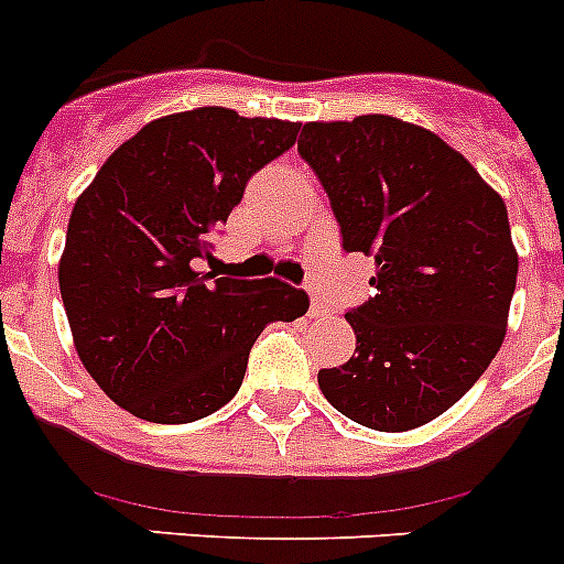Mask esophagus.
<instances>
[{
  "label": "esophagus",
  "instance_id": "1",
  "mask_svg": "<svg viewBox=\"0 0 564 564\" xmlns=\"http://www.w3.org/2000/svg\"><path fill=\"white\" fill-rule=\"evenodd\" d=\"M325 313H327L325 302H322V299H318V296H313V299H311V311H307V316L318 318V316H325Z\"/></svg>",
  "mask_w": 564,
  "mask_h": 564
}]
</instances>
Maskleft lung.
Masks as SVG:
<instances>
[{
	"instance_id": "8db88e82",
	"label": "left lung",
	"mask_w": 564,
	"mask_h": 564,
	"mask_svg": "<svg viewBox=\"0 0 564 564\" xmlns=\"http://www.w3.org/2000/svg\"><path fill=\"white\" fill-rule=\"evenodd\" d=\"M299 154L344 251L376 259L378 293L344 313L356 352L318 372V390L361 426L417 430L475 387L506 338L517 288L506 203L457 149L392 115L305 123Z\"/></svg>"
}]
</instances>
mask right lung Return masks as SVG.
<instances>
[{"mask_svg": "<svg viewBox=\"0 0 564 564\" xmlns=\"http://www.w3.org/2000/svg\"><path fill=\"white\" fill-rule=\"evenodd\" d=\"M299 123L226 107L163 115L115 149L73 206L58 288L84 370L121 410L192 423L237 395L271 322L311 299L279 279L194 271L253 172L296 143Z\"/></svg>", "mask_w": 564, "mask_h": 564, "instance_id": "add662e5", "label": "right lung"}]
</instances>
